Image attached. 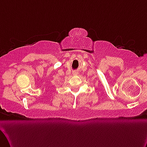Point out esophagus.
<instances>
[{
  "label": "esophagus",
  "instance_id": "34e87169",
  "mask_svg": "<svg viewBox=\"0 0 147 147\" xmlns=\"http://www.w3.org/2000/svg\"><path fill=\"white\" fill-rule=\"evenodd\" d=\"M77 72H73V75H77Z\"/></svg>",
  "mask_w": 147,
  "mask_h": 147
}]
</instances>
